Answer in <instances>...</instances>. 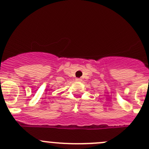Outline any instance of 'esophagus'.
Segmentation results:
<instances>
[{
  "instance_id": "obj_1",
  "label": "esophagus",
  "mask_w": 149,
  "mask_h": 149,
  "mask_svg": "<svg viewBox=\"0 0 149 149\" xmlns=\"http://www.w3.org/2000/svg\"><path fill=\"white\" fill-rule=\"evenodd\" d=\"M76 81H81V78H76Z\"/></svg>"
}]
</instances>
